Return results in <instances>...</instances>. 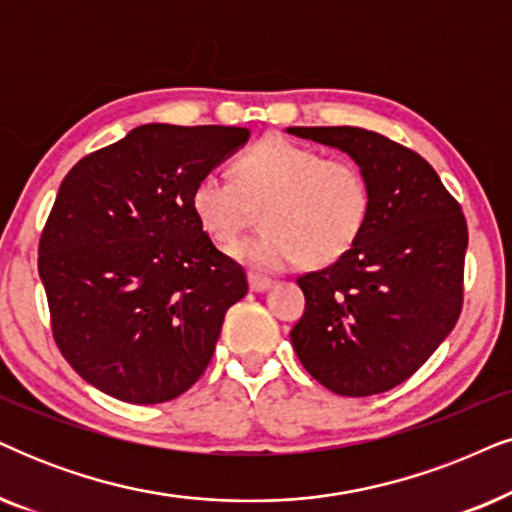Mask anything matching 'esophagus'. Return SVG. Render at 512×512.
Returning <instances> with one entry per match:
<instances>
[{
  "label": "esophagus",
  "instance_id": "34e87169",
  "mask_svg": "<svg viewBox=\"0 0 512 512\" xmlns=\"http://www.w3.org/2000/svg\"><path fill=\"white\" fill-rule=\"evenodd\" d=\"M249 287H251V291H265L272 287V280L270 277L258 275V272H249Z\"/></svg>",
  "mask_w": 512,
  "mask_h": 512
}]
</instances>
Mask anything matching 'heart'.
<instances>
[{
  "instance_id": "b5f03b06",
  "label": "heart",
  "mask_w": 512,
  "mask_h": 512,
  "mask_svg": "<svg viewBox=\"0 0 512 512\" xmlns=\"http://www.w3.org/2000/svg\"><path fill=\"white\" fill-rule=\"evenodd\" d=\"M235 181L216 171L199 176L190 204L216 244H230L263 209L261 235L232 244L228 254L254 270H287L303 261L327 265L357 242L371 211V185L350 157L268 136L232 164Z\"/></svg>"
}]
</instances>
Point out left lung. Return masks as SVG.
Instances as JSON below:
<instances>
[{
  "label": "left lung",
  "mask_w": 512,
  "mask_h": 512,
  "mask_svg": "<svg viewBox=\"0 0 512 512\" xmlns=\"http://www.w3.org/2000/svg\"><path fill=\"white\" fill-rule=\"evenodd\" d=\"M348 152L371 185L362 235L329 268L305 272L298 360L331 393L400 386L449 336L463 308L468 225L461 204L418 152L357 126H291Z\"/></svg>",
  "instance_id": "obj_1"
}]
</instances>
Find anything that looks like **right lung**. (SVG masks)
Listing matches in <instances>:
<instances>
[{
    "instance_id": "obj_1",
    "label": "right lung",
    "mask_w": 512,
    "mask_h": 512,
    "mask_svg": "<svg viewBox=\"0 0 512 512\" xmlns=\"http://www.w3.org/2000/svg\"><path fill=\"white\" fill-rule=\"evenodd\" d=\"M247 126L143 124L79 159L39 237L53 341L101 393L131 404L183 395L209 367L242 265L202 230L190 195Z\"/></svg>"
}]
</instances>
